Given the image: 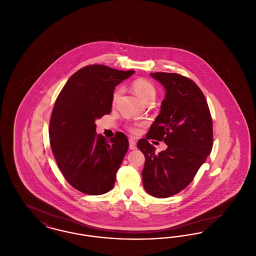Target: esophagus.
<instances>
[{
    "instance_id": "1",
    "label": "esophagus",
    "mask_w": 256,
    "mask_h": 256,
    "mask_svg": "<svg viewBox=\"0 0 256 256\" xmlns=\"http://www.w3.org/2000/svg\"><path fill=\"white\" fill-rule=\"evenodd\" d=\"M128 142H130V148L135 150L136 148V141L134 140V138H130Z\"/></svg>"
}]
</instances>
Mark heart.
<instances>
[{
  "label": "heart",
  "mask_w": 256,
  "mask_h": 256,
  "mask_svg": "<svg viewBox=\"0 0 256 256\" xmlns=\"http://www.w3.org/2000/svg\"><path fill=\"white\" fill-rule=\"evenodd\" d=\"M132 88L134 89V92L136 93V95L140 98L141 100H143L144 102H148V100H152L156 96V90L154 86L146 78H139L134 80L132 82ZM121 93V89L117 88L115 89V91L112 94V104L114 106L118 98L120 96ZM142 122H134V124H128V130L132 132V134H137L140 132V128L142 126Z\"/></svg>",
  "instance_id": "b5f03b06"
}]
</instances>
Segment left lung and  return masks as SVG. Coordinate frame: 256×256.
I'll return each mask as SVG.
<instances>
[{
	"instance_id": "8db88e82",
	"label": "left lung",
	"mask_w": 256,
	"mask_h": 256,
	"mask_svg": "<svg viewBox=\"0 0 256 256\" xmlns=\"http://www.w3.org/2000/svg\"><path fill=\"white\" fill-rule=\"evenodd\" d=\"M166 90L158 116L137 146L145 156L142 170L146 193L169 198L185 189L206 162L213 145V124L206 98L190 78L174 73H150ZM164 140L158 154L147 141Z\"/></svg>"
}]
</instances>
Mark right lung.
Wrapping results in <instances>:
<instances>
[{
    "label": "right lung",
    "instance_id": "1",
    "mask_svg": "<svg viewBox=\"0 0 256 256\" xmlns=\"http://www.w3.org/2000/svg\"><path fill=\"white\" fill-rule=\"evenodd\" d=\"M135 71L88 65L68 80L56 100L50 120V143L56 164L74 189L88 195L110 191L128 140L116 132L108 140L96 134L97 119L110 114L115 86Z\"/></svg>",
    "mask_w": 256,
    "mask_h": 256
}]
</instances>
